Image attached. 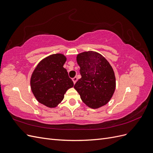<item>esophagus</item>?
<instances>
[{
	"mask_svg": "<svg viewBox=\"0 0 153 153\" xmlns=\"http://www.w3.org/2000/svg\"><path fill=\"white\" fill-rule=\"evenodd\" d=\"M72 80H73V83H74V84H75V83H76V82H77V80H78V78H77L76 76H75V77H74Z\"/></svg>",
	"mask_w": 153,
	"mask_h": 153,
	"instance_id": "obj_1",
	"label": "esophagus"
}]
</instances>
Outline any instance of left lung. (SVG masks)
<instances>
[{"mask_svg":"<svg viewBox=\"0 0 153 153\" xmlns=\"http://www.w3.org/2000/svg\"><path fill=\"white\" fill-rule=\"evenodd\" d=\"M82 78L74 88L87 106L96 109L107 104L115 89V76L112 67L102 55L94 52L77 55Z\"/></svg>","mask_w":153,"mask_h":153,"instance_id":"1","label":"left lung"}]
</instances>
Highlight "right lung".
<instances>
[{
	"instance_id": "1",
	"label": "right lung",
	"mask_w": 153,
	"mask_h": 153,
	"mask_svg": "<svg viewBox=\"0 0 153 153\" xmlns=\"http://www.w3.org/2000/svg\"><path fill=\"white\" fill-rule=\"evenodd\" d=\"M66 57L62 53L50 55L42 59L32 72L30 88L39 103L55 108L61 103L64 94L74 84L63 67Z\"/></svg>"
}]
</instances>
